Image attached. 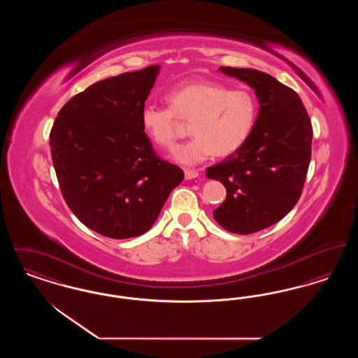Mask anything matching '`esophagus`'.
Segmentation results:
<instances>
[{"label": "esophagus", "mask_w": 358, "mask_h": 358, "mask_svg": "<svg viewBox=\"0 0 358 358\" xmlns=\"http://www.w3.org/2000/svg\"><path fill=\"white\" fill-rule=\"evenodd\" d=\"M184 174H185V178H187V180H193V178L199 177L200 173H199V171H193V169H185Z\"/></svg>", "instance_id": "1"}]
</instances>
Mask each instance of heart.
Instances as JSON below:
<instances>
[{
	"mask_svg": "<svg viewBox=\"0 0 358 358\" xmlns=\"http://www.w3.org/2000/svg\"><path fill=\"white\" fill-rule=\"evenodd\" d=\"M165 98L169 107L145 104L141 108V124L157 146L173 149L178 136L177 118L190 120L193 136L174 153L182 165L201 164L215 153H235L255 127L259 107L247 88L189 82L171 88Z\"/></svg>",
	"mask_w": 358,
	"mask_h": 358,
	"instance_id": "1",
	"label": "heart"
}]
</instances>
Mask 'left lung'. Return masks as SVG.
<instances>
[{
	"instance_id": "obj_1",
	"label": "left lung",
	"mask_w": 358,
	"mask_h": 358,
	"mask_svg": "<svg viewBox=\"0 0 358 358\" xmlns=\"http://www.w3.org/2000/svg\"><path fill=\"white\" fill-rule=\"evenodd\" d=\"M247 83L259 102L255 127L245 143L206 169L227 197L213 210L224 229L250 235L282 220L298 203L311 158L313 127L298 94L271 75L252 69L220 67Z\"/></svg>"
}]
</instances>
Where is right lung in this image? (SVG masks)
<instances>
[{
  "label": "right lung",
  "mask_w": 358,
  "mask_h": 358,
  "mask_svg": "<svg viewBox=\"0 0 358 358\" xmlns=\"http://www.w3.org/2000/svg\"><path fill=\"white\" fill-rule=\"evenodd\" d=\"M158 73L159 66H150L90 85L62 107L52 127L63 197L85 227L107 238L148 232L184 180L178 166L155 155L141 124Z\"/></svg>",
  "instance_id": "add662e5"
}]
</instances>
